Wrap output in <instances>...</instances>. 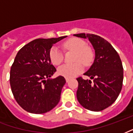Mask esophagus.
<instances>
[{"label": "esophagus", "instance_id": "1", "mask_svg": "<svg viewBox=\"0 0 133 133\" xmlns=\"http://www.w3.org/2000/svg\"><path fill=\"white\" fill-rule=\"evenodd\" d=\"M65 80H66L67 82H68L70 81V78H68V77H66V78H65Z\"/></svg>", "mask_w": 133, "mask_h": 133}]
</instances>
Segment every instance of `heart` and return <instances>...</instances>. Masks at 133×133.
Instances as JSON below:
<instances>
[{
    "mask_svg": "<svg viewBox=\"0 0 133 133\" xmlns=\"http://www.w3.org/2000/svg\"><path fill=\"white\" fill-rule=\"evenodd\" d=\"M87 45L85 41L79 38H71L64 42L63 44L64 49L68 51H73L75 53L74 56L75 63L65 64L59 67L58 69V75L72 78L83 71L84 68L82 63L85 66H89L92 63L94 58V51ZM49 58L52 63L58 65L63 61V54L58 47L53 46L49 52Z\"/></svg>",
    "mask_w": 133,
    "mask_h": 133,
    "instance_id": "b5f03b06",
    "label": "heart"
}]
</instances>
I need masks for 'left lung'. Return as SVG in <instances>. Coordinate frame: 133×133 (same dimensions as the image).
<instances>
[{
	"label": "left lung",
	"mask_w": 133,
	"mask_h": 133,
	"mask_svg": "<svg viewBox=\"0 0 133 133\" xmlns=\"http://www.w3.org/2000/svg\"><path fill=\"white\" fill-rule=\"evenodd\" d=\"M89 39L95 50V58L84 75L93 79L77 78V98L82 107L92 111H100L111 106L121 91L123 68L118 54L111 44L101 36L92 34H74Z\"/></svg>",
	"instance_id": "obj_1"
}]
</instances>
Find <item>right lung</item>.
<instances>
[{
  "label": "right lung",
  "instance_id": "right-lung-1",
  "mask_svg": "<svg viewBox=\"0 0 133 133\" xmlns=\"http://www.w3.org/2000/svg\"><path fill=\"white\" fill-rule=\"evenodd\" d=\"M65 37L34 39L17 54L10 69V84L17 104L27 112L44 114L58 104L66 82L63 76L50 78L56 69L49 52L54 44Z\"/></svg>",
  "mask_w": 133,
  "mask_h": 133
}]
</instances>
